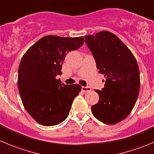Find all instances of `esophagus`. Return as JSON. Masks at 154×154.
Wrapping results in <instances>:
<instances>
[{
    "instance_id": "esophagus-1",
    "label": "esophagus",
    "mask_w": 154,
    "mask_h": 154,
    "mask_svg": "<svg viewBox=\"0 0 154 154\" xmlns=\"http://www.w3.org/2000/svg\"><path fill=\"white\" fill-rule=\"evenodd\" d=\"M91 88L88 86H83L82 87V91H83V92H88V91H91Z\"/></svg>"
}]
</instances>
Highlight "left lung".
Here are the masks:
<instances>
[{"instance_id": "1", "label": "left lung", "mask_w": 154, "mask_h": 154, "mask_svg": "<svg viewBox=\"0 0 154 154\" xmlns=\"http://www.w3.org/2000/svg\"><path fill=\"white\" fill-rule=\"evenodd\" d=\"M99 73L106 78L104 88L94 91L99 101L91 106L94 117L106 125H116L130 115L140 88V74L133 53L115 34L103 30L86 35Z\"/></svg>"}]
</instances>
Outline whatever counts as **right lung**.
<instances>
[{"label": "right lung", "mask_w": 154, "mask_h": 154, "mask_svg": "<svg viewBox=\"0 0 154 154\" xmlns=\"http://www.w3.org/2000/svg\"><path fill=\"white\" fill-rule=\"evenodd\" d=\"M84 38L47 35L26 51L20 63L18 88L29 116L43 126H54L66 120L74 97L81 91L79 84H61L57 75L69 51L77 50Z\"/></svg>", "instance_id": "add662e5"}]
</instances>
